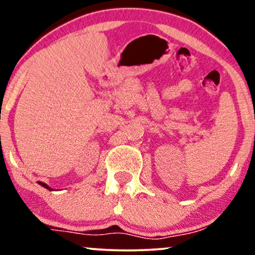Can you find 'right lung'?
<instances>
[{
  "label": "right lung",
  "mask_w": 255,
  "mask_h": 255,
  "mask_svg": "<svg viewBox=\"0 0 255 255\" xmlns=\"http://www.w3.org/2000/svg\"><path fill=\"white\" fill-rule=\"evenodd\" d=\"M38 183H39V184H40V186H43V187H44V188L49 189V191H54V189H52V188H50V187H49V186H48V184H46V183H44V182H40V181H38Z\"/></svg>",
  "instance_id": "1"
}]
</instances>
